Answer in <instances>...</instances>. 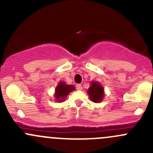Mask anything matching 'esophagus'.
<instances>
[{"mask_svg":"<svg viewBox=\"0 0 153 153\" xmlns=\"http://www.w3.org/2000/svg\"><path fill=\"white\" fill-rule=\"evenodd\" d=\"M76 89H78V90H81V89H82V86H81V84H77Z\"/></svg>","mask_w":153,"mask_h":153,"instance_id":"1","label":"esophagus"}]
</instances>
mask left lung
I'll list each match as a JSON object with an SVG mask.
<instances>
[{"label": "left lung", "instance_id": "1", "mask_svg": "<svg viewBox=\"0 0 153 153\" xmlns=\"http://www.w3.org/2000/svg\"><path fill=\"white\" fill-rule=\"evenodd\" d=\"M87 93L91 101L94 103L101 102L105 96L104 89L102 85L100 83L94 81L90 82V86L88 89Z\"/></svg>", "mask_w": 153, "mask_h": 153}]
</instances>
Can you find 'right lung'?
<instances>
[{"mask_svg": "<svg viewBox=\"0 0 153 153\" xmlns=\"http://www.w3.org/2000/svg\"><path fill=\"white\" fill-rule=\"evenodd\" d=\"M75 87L73 85H68L64 81H60L55 89L54 97L55 101L60 103L64 102L67 95L71 92L75 90Z\"/></svg>", "mask_w": 153, "mask_h": 153, "instance_id": "obj_1", "label": "right lung"}]
</instances>
